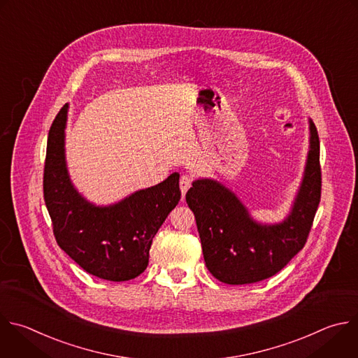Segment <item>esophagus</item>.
<instances>
[{
	"mask_svg": "<svg viewBox=\"0 0 358 358\" xmlns=\"http://www.w3.org/2000/svg\"><path fill=\"white\" fill-rule=\"evenodd\" d=\"M191 184H192V178L189 176H181V178H180V189H181L182 195L187 194V191L189 189Z\"/></svg>",
	"mask_w": 358,
	"mask_h": 358,
	"instance_id": "1",
	"label": "esophagus"
}]
</instances>
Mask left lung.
I'll list each match as a JSON object with an SVG mask.
<instances>
[{
  "mask_svg": "<svg viewBox=\"0 0 358 358\" xmlns=\"http://www.w3.org/2000/svg\"><path fill=\"white\" fill-rule=\"evenodd\" d=\"M319 135L310 121V150L292 212L280 224H259L233 192L213 180H196L185 199L192 209L205 264L220 282L243 285L281 271L305 246L320 202Z\"/></svg>",
  "mask_w": 358,
  "mask_h": 358,
  "instance_id": "left-lung-1",
  "label": "left lung"
}]
</instances>
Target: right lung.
Masks as SVG:
<instances>
[{
  "mask_svg": "<svg viewBox=\"0 0 358 358\" xmlns=\"http://www.w3.org/2000/svg\"><path fill=\"white\" fill-rule=\"evenodd\" d=\"M67 103L49 131L43 196L57 245L83 270L108 281H128L149 264L153 237L181 198L180 176L110 206H94L73 188L64 162Z\"/></svg>",
  "mask_w": 358,
  "mask_h": 358,
  "instance_id": "right-lung-1",
  "label": "right lung"
}]
</instances>
